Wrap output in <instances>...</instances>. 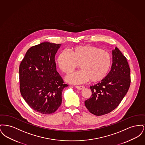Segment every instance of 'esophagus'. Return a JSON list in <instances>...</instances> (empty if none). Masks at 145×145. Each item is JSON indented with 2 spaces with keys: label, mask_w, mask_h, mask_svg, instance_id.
I'll return each instance as SVG.
<instances>
[{
  "label": "esophagus",
  "mask_w": 145,
  "mask_h": 145,
  "mask_svg": "<svg viewBox=\"0 0 145 145\" xmlns=\"http://www.w3.org/2000/svg\"><path fill=\"white\" fill-rule=\"evenodd\" d=\"M76 88L78 90H81L84 89L85 88V87L83 86H76Z\"/></svg>",
  "instance_id": "34e87169"
}]
</instances>
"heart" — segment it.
<instances>
[{"label": "heart", "instance_id": "1", "mask_svg": "<svg viewBox=\"0 0 145 145\" xmlns=\"http://www.w3.org/2000/svg\"><path fill=\"white\" fill-rule=\"evenodd\" d=\"M56 62L62 72L68 74L80 66V71L66 76L69 83L79 84L90 80L91 83L102 81L110 69L112 59L110 53L93 46H80L70 49L69 53L61 52Z\"/></svg>", "mask_w": 145, "mask_h": 145}]
</instances>
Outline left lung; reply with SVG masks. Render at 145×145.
Wrapping results in <instances>:
<instances>
[{
	"label": "left lung",
	"mask_w": 145,
	"mask_h": 145,
	"mask_svg": "<svg viewBox=\"0 0 145 145\" xmlns=\"http://www.w3.org/2000/svg\"><path fill=\"white\" fill-rule=\"evenodd\" d=\"M130 72L126 57L116 47L112 50L110 71L101 83L90 86L92 95L85 101L88 110L95 115L102 116L117 108L130 87Z\"/></svg>",
	"instance_id": "8db88e82"
}]
</instances>
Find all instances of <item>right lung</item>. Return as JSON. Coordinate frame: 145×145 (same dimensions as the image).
<instances>
[{
  "mask_svg": "<svg viewBox=\"0 0 145 145\" xmlns=\"http://www.w3.org/2000/svg\"><path fill=\"white\" fill-rule=\"evenodd\" d=\"M60 44L43 42L27 52L19 68L21 95L36 112L53 114L62 102L68 86L56 71L55 55Z\"/></svg>",
  "mask_w": 145,
  "mask_h": 145,
  "instance_id": "1",
  "label": "right lung"
}]
</instances>
